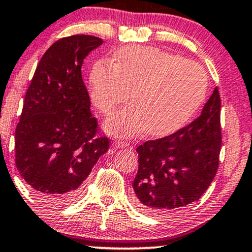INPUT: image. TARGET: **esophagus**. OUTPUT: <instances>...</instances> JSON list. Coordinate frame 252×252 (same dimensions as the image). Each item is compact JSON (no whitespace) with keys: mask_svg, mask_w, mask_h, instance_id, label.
<instances>
[{"mask_svg":"<svg viewBox=\"0 0 252 252\" xmlns=\"http://www.w3.org/2000/svg\"><path fill=\"white\" fill-rule=\"evenodd\" d=\"M129 145H130V143L126 142V141H122V140L113 141V146H115L116 148H126V147H129Z\"/></svg>","mask_w":252,"mask_h":252,"instance_id":"34e87169","label":"esophagus"}]
</instances>
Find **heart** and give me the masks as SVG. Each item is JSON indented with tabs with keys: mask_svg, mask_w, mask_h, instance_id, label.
Masks as SVG:
<instances>
[{
	"mask_svg": "<svg viewBox=\"0 0 252 252\" xmlns=\"http://www.w3.org/2000/svg\"><path fill=\"white\" fill-rule=\"evenodd\" d=\"M113 63L99 61L91 70V99L110 115L130 98L132 106L106 122L112 134L165 135L191 117L202 100L207 76L195 62L151 46L118 50ZM133 91H131V90Z\"/></svg>",
	"mask_w": 252,
	"mask_h": 252,
	"instance_id": "1",
	"label": "heart"
}]
</instances>
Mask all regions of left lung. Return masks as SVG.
Wrapping results in <instances>:
<instances>
[{"label":"left lung","instance_id":"1","mask_svg":"<svg viewBox=\"0 0 252 252\" xmlns=\"http://www.w3.org/2000/svg\"><path fill=\"white\" fill-rule=\"evenodd\" d=\"M221 99L213 91L196 120L175 134L136 148L132 202L152 215H170L198 201L214 179L221 149Z\"/></svg>","mask_w":252,"mask_h":252}]
</instances>
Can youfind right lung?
Here are the masks:
<instances>
[{"label": "right lung", "instance_id": "right-lung-1", "mask_svg": "<svg viewBox=\"0 0 252 252\" xmlns=\"http://www.w3.org/2000/svg\"><path fill=\"white\" fill-rule=\"evenodd\" d=\"M103 39L75 34L55 41L38 63L15 129V164L39 200L64 206L85 182L110 140L98 121L81 75L85 57Z\"/></svg>", "mask_w": 252, "mask_h": 252}]
</instances>
